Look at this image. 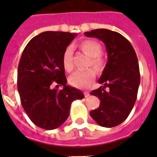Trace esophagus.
<instances>
[{
    "label": "esophagus",
    "instance_id": "34e87169",
    "mask_svg": "<svg viewBox=\"0 0 157 157\" xmlns=\"http://www.w3.org/2000/svg\"><path fill=\"white\" fill-rule=\"evenodd\" d=\"M84 96H85V97H88V96H90V93H89V92L85 91L84 92Z\"/></svg>",
    "mask_w": 157,
    "mask_h": 157
}]
</instances>
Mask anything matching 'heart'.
Wrapping results in <instances>:
<instances>
[{
  "label": "heart",
  "instance_id": "b5f03b06",
  "mask_svg": "<svg viewBox=\"0 0 157 157\" xmlns=\"http://www.w3.org/2000/svg\"><path fill=\"white\" fill-rule=\"evenodd\" d=\"M82 50L91 58L90 65H92L98 72H101L105 67V61L100 57L102 54V47L99 42L93 40H86L80 44ZM73 48L69 46L65 49L63 54V65L64 69L71 71L74 69L73 60ZM95 78L93 70L88 69L85 71H77L69 78V83L73 86L80 89L87 88Z\"/></svg>",
  "mask_w": 157,
  "mask_h": 157
}]
</instances>
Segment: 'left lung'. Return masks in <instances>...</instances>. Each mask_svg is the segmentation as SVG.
<instances>
[{
	"label": "left lung",
	"instance_id": "1",
	"mask_svg": "<svg viewBox=\"0 0 157 157\" xmlns=\"http://www.w3.org/2000/svg\"><path fill=\"white\" fill-rule=\"evenodd\" d=\"M84 35L102 41L108 53L98 80L103 86L90 93L100 99V104L90 115L102 127H115L128 118L137 99L140 81L137 55L129 41L117 32L98 29Z\"/></svg>",
	"mask_w": 157,
	"mask_h": 157
}]
</instances>
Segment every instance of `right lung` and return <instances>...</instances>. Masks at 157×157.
Segmentation results:
<instances>
[{"instance_id": "obj_1", "label": "right lung", "mask_w": 157, "mask_h": 157, "mask_svg": "<svg viewBox=\"0 0 157 157\" xmlns=\"http://www.w3.org/2000/svg\"><path fill=\"white\" fill-rule=\"evenodd\" d=\"M76 36L65 32L40 33L26 45L19 62L17 89L22 105L29 119L43 129L60 127L68 118L73 101L84 98L80 90L67 85L62 61Z\"/></svg>"}]
</instances>
